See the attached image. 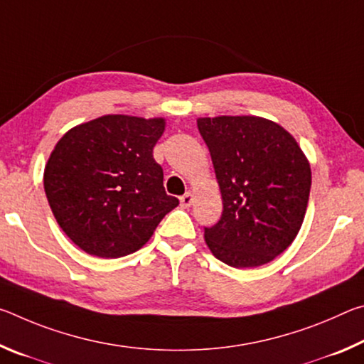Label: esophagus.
Returning a JSON list of instances; mask_svg holds the SVG:
<instances>
[{
  "mask_svg": "<svg viewBox=\"0 0 364 364\" xmlns=\"http://www.w3.org/2000/svg\"><path fill=\"white\" fill-rule=\"evenodd\" d=\"M180 202H181V207H184V208H188V207L193 205V202H194L193 193H189V191H188L186 194H183V196L180 197Z\"/></svg>",
  "mask_w": 364,
  "mask_h": 364,
  "instance_id": "34e87169",
  "label": "esophagus"
}]
</instances>
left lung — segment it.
I'll list each match as a JSON object with an SVG mask.
<instances>
[{
	"label": "left lung",
	"mask_w": 364,
	"mask_h": 364,
	"mask_svg": "<svg viewBox=\"0 0 364 364\" xmlns=\"http://www.w3.org/2000/svg\"><path fill=\"white\" fill-rule=\"evenodd\" d=\"M210 151L223 213L204 228L212 254L234 268H254L282 254L304 223L310 164L297 141L262 117L197 119Z\"/></svg>",
	"instance_id": "left-lung-1"
}]
</instances>
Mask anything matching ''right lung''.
<instances>
[{"instance_id":"add662e5","label":"right lung","mask_w":364,"mask_h":364,"mask_svg":"<svg viewBox=\"0 0 364 364\" xmlns=\"http://www.w3.org/2000/svg\"><path fill=\"white\" fill-rule=\"evenodd\" d=\"M164 130V119L104 115L72 128L54 147L45 193L59 226L86 254H133L180 204L165 193L152 156Z\"/></svg>"}]
</instances>
